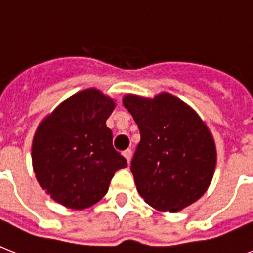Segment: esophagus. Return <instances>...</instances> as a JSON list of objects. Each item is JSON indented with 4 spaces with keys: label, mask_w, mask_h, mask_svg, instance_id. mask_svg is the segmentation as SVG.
I'll return each instance as SVG.
<instances>
[{
    "label": "esophagus",
    "mask_w": 253,
    "mask_h": 253,
    "mask_svg": "<svg viewBox=\"0 0 253 253\" xmlns=\"http://www.w3.org/2000/svg\"><path fill=\"white\" fill-rule=\"evenodd\" d=\"M123 156H125V158H126V160H127V163H128V164H130V162H131V158H132V151L131 150H126V151H123Z\"/></svg>",
    "instance_id": "esophagus-1"
}]
</instances>
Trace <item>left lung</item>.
Listing matches in <instances>:
<instances>
[{"mask_svg":"<svg viewBox=\"0 0 253 253\" xmlns=\"http://www.w3.org/2000/svg\"><path fill=\"white\" fill-rule=\"evenodd\" d=\"M123 105L140 131L131 162L139 194L159 211L177 212L200 200L211 182L216 148L201 117L169 93L126 94Z\"/></svg>","mask_w":253,"mask_h":253,"instance_id":"obj_1","label":"left lung"}]
</instances>
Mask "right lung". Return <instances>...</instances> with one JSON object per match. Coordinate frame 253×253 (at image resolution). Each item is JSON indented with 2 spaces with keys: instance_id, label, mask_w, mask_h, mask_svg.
<instances>
[{
  "instance_id": "obj_1",
  "label": "right lung",
  "mask_w": 253,
  "mask_h": 253,
  "mask_svg": "<svg viewBox=\"0 0 253 253\" xmlns=\"http://www.w3.org/2000/svg\"><path fill=\"white\" fill-rule=\"evenodd\" d=\"M114 107V99L90 87L63 101L39 123L31 147L34 173L57 204L75 210L97 204L114 173L127 167L106 126Z\"/></svg>"
}]
</instances>
